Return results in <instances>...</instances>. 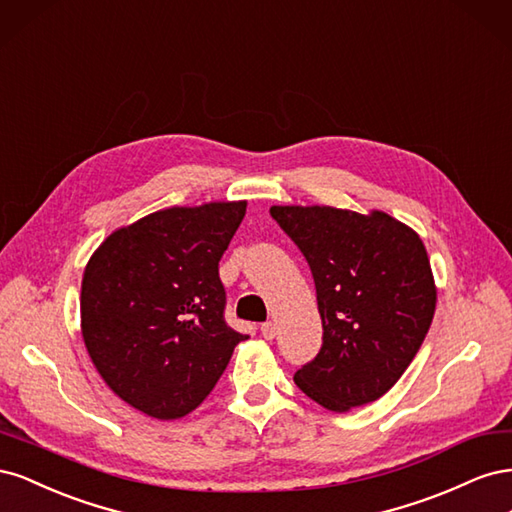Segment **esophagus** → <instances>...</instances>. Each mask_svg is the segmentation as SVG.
Listing matches in <instances>:
<instances>
[{"instance_id": "obj_1", "label": "esophagus", "mask_w": 512, "mask_h": 512, "mask_svg": "<svg viewBox=\"0 0 512 512\" xmlns=\"http://www.w3.org/2000/svg\"><path fill=\"white\" fill-rule=\"evenodd\" d=\"M260 333H262V337L265 339H273L275 337V322H262V327H260Z\"/></svg>"}]
</instances>
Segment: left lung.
<instances>
[{
    "mask_svg": "<svg viewBox=\"0 0 512 512\" xmlns=\"http://www.w3.org/2000/svg\"><path fill=\"white\" fill-rule=\"evenodd\" d=\"M314 275L322 348L294 382L322 408L382 397L408 369L436 312L427 250L384 211L271 207Z\"/></svg>",
    "mask_w": 512,
    "mask_h": 512,
    "instance_id": "left-lung-1",
    "label": "left lung"
}]
</instances>
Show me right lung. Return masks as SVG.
<instances>
[{"label": "right lung", "mask_w": 512, "mask_h": 512, "mask_svg": "<svg viewBox=\"0 0 512 512\" xmlns=\"http://www.w3.org/2000/svg\"><path fill=\"white\" fill-rule=\"evenodd\" d=\"M245 207L156 211L108 235L87 262V352L111 391L147 416L173 421L198 408L247 339L224 320L218 269Z\"/></svg>", "instance_id": "right-lung-1"}]
</instances>
